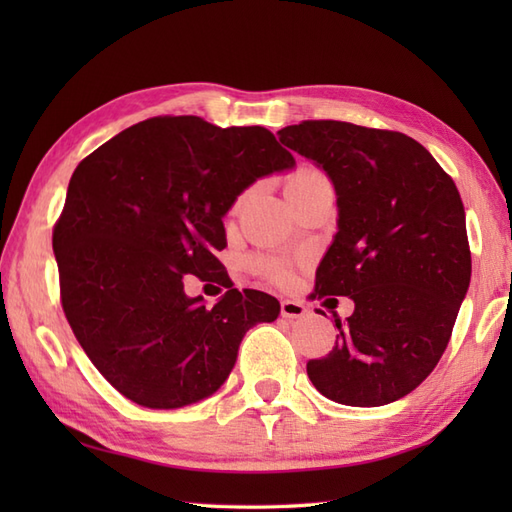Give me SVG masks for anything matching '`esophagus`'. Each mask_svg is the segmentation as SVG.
<instances>
[{"label": "esophagus", "mask_w": 512, "mask_h": 512, "mask_svg": "<svg viewBox=\"0 0 512 512\" xmlns=\"http://www.w3.org/2000/svg\"><path fill=\"white\" fill-rule=\"evenodd\" d=\"M281 317H286V319H301V317H308V308L303 306L301 301L284 299V301H281Z\"/></svg>", "instance_id": "34e87169"}]
</instances>
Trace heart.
<instances>
[{
  "label": "heart",
  "mask_w": 512,
  "mask_h": 512,
  "mask_svg": "<svg viewBox=\"0 0 512 512\" xmlns=\"http://www.w3.org/2000/svg\"><path fill=\"white\" fill-rule=\"evenodd\" d=\"M319 184H330V180L323 176L319 169H312V167H301L297 169L286 182V191H297V189H312V187H319ZM255 266L262 270V273L270 275L273 279H286L288 273L286 268L281 264H273V262H255Z\"/></svg>",
  "instance_id": "1"
}]
</instances>
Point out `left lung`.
I'll list each match as a JSON object with an SVG mask.
<instances>
[{"label":"left lung","instance_id":"1","mask_svg":"<svg viewBox=\"0 0 512 512\" xmlns=\"http://www.w3.org/2000/svg\"><path fill=\"white\" fill-rule=\"evenodd\" d=\"M277 136L323 167L336 189L339 233L319 264L312 297L354 301L352 317L334 314L336 343L328 356L308 361V376L341 405H389L438 365L469 290L460 191L407 134L301 121Z\"/></svg>","mask_w":512,"mask_h":512}]
</instances>
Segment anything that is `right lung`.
Segmentation results:
<instances>
[{"label":"right lung","instance_id":"1","mask_svg":"<svg viewBox=\"0 0 512 512\" xmlns=\"http://www.w3.org/2000/svg\"><path fill=\"white\" fill-rule=\"evenodd\" d=\"M295 165L266 127L156 116L79 162L52 231L61 306L107 383L136 405L198 402L231 374L239 343L279 301L233 288L215 250L248 184ZM195 274L229 290L213 309L183 292Z\"/></svg>","mask_w":512,"mask_h":512}]
</instances>
